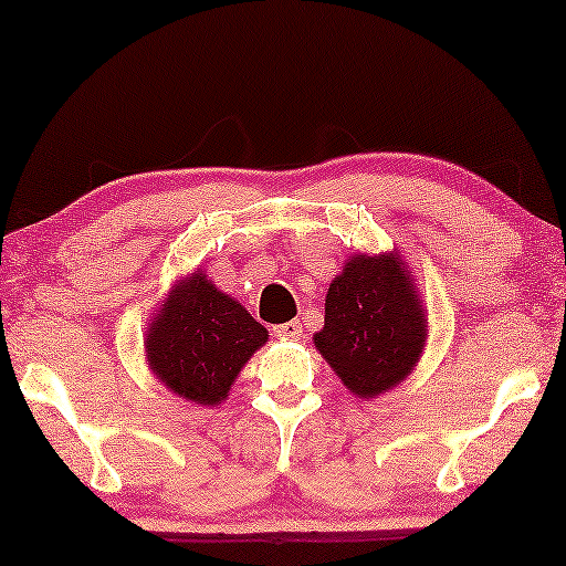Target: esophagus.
I'll return each instance as SVG.
<instances>
[{
	"instance_id": "1",
	"label": "esophagus",
	"mask_w": 566,
	"mask_h": 566,
	"mask_svg": "<svg viewBox=\"0 0 566 566\" xmlns=\"http://www.w3.org/2000/svg\"><path fill=\"white\" fill-rule=\"evenodd\" d=\"M274 336L284 340H300L302 338V325L297 321L274 325Z\"/></svg>"
}]
</instances>
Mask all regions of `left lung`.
Returning a JSON list of instances; mask_svg holds the SVG:
<instances>
[{"mask_svg": "<svg viewBox=\"0 0 566 566\" xmlns=\"http://www.w3.org/2000/svg\"><path fill=\"white\" fill-rule=\"evenodd\" d=\"M426 310L400 253H356L328 286L315 348L346 389L377 397L400 385L423 354Z\"/></svg>", "mask_w": 566, "mask_h": 566, "instance_id": "left-lung-1", "label": "left lung"}]
</instances>
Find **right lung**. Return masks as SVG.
Wrapping results in <instances>:
<instances>
[{
	"label": "right lung",
	"mask_w": 566,
	"mask_h": 566,
	"mask_svg": "<svg viewBox=\"0 0 566 566\" xmlns=\"http://www.w3.org/2000/svg\"><path fill=\"white\" fill-rule=\"evenodd\" d=\"M269 331L197 269L171 286L146 333V359L174 395L214 408Z\"/></svg>",
	"instance_id": "right-lung-1"
}]
</instances>
